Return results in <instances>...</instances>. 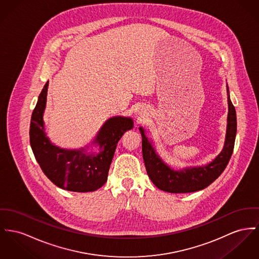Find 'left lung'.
Listing matches in <instances>:
<instances>
[{
	"instance_id": "8db88e82",
	"label": "left lung",
	"mask_w": 259,
	"mask_h": 259,
	"mask_svg": "<svg viewBox=\"0 0 259 259\" xmlns=\"http://www.w3.org/2000/svg\"><path fill=\"white\" fill-rule=\"evenodd\" d=\"M228 93V118L224 147L221 153L207 165L188 167L176 171L169 167L155 152L151 142L140 126L142 137V155L145 168L151 182L158 189L171 193H187L203 190L211 185L225 170L233 154L237 134L236 109Z\"/></svg>"
}]
</instances>
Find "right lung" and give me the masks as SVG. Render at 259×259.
Segmentation results:
<instances>
[{
  "label": "right lung",
  "instance_id": "add662e5",
  "mask_svg": "<svg viewBox=\"0 0 259 259\" xmlns=\"http://www.w3.org/2000/svg\"><path fill=\"white\" fill-rule=\"evenodd\" d=\"M48 85L49 81L38 97L30 121L29 138L35 159L43 172L57 187L75 192L97 190L107 182L117 144L122 135L134 127V121L121 116L107 120L93 140V143L99 146L98 153H87L84 148H60L46 137L44 128L43 114Z\"/></svg>",
  "mask_w": 259,
  "mask_h": 259
}]
</instances>
